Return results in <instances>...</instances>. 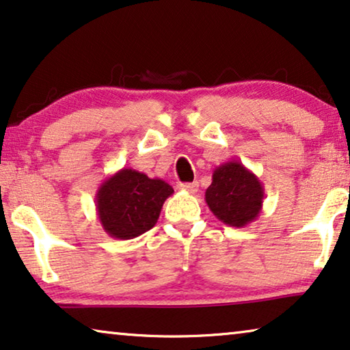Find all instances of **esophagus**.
<instances>
[{
  "label": "esophagus",
  "mask_w": 350,
  "mask_h": 350,
  "mask_svg": "<svg viewBox=\"0 0 350 350\" xmlns=\"http://www.w3.org/2000/svg\"><path fill=\"white\" fill-rule=\"evenodd\" d=\"M198 187H200V185H198V182H185V184L177 185V189L189 191V193H195L198 190Z\"/></svg>",
  "instance_id": "obj_1"
}]
</instances>
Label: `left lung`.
Instances as JSON below:
<instances>
[{"mask_svg": "<svg viewBox=\"0 0 350 350\" xmlns=\"http://www.w3.org/2000/svg\"><path fill=\"white\" fill-rule=\"evenodd\" d=\"M206 202L221 223L243 228L256 220L262 211L264 187L242 161L229 160L213 170Z\"/></svg>", "mask_w": 350, "mask_h": 350, "instance_id": "1", "label": "left lung"}]
</instances>
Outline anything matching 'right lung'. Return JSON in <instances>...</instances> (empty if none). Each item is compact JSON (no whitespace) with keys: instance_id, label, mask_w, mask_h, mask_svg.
I'll return each instance as SVG.
<instances>
[{"instance_id":"obj_1","label":"right lung","mask_w":350,"mask_h":350,"mask_svg":"<svg viewBox=\"0 0 350 350\" xmlns=\"http://www.w3.org/2000/svg\"><path fill=\"white\" fill-rule=\"evenodd\" d=\"M174 190L161 179L122 168L102 182L96 193L98 221L109 237L129 241L157 223L163 202Z\"/></svg>"}]
</instances>
